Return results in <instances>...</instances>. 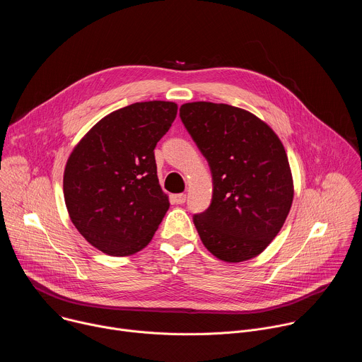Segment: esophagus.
I'll return each instance as SVG.
<instances>
[{
	"instance_id": "34e87169",
	"label": "esophagus",
	"mask_w": 362,
	"mask_h": 362,
	"mask_svg": "<svg viewBox=\"0 0 362 362\" xmlns=\"http://www.w3.org/2000/svg\"><path fill=\"white\" fill-rule=\"evenodd\" d=\"M173 202L176 204H183L186 202V194L185 193H179V194H173Z\"/></svg>"
}]
</instances>
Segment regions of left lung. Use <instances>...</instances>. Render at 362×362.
<instances>
[{"label":"left lung","instance_id":"1","mask_svg":"<svg viewBox=\"0 0 362 362\" xmlns=\"http://www.w3.org/2000/svg\"><path fill=\"white\" fill-rule=\"evenodd\" d=\"M180 119L212 172V203L193 216L202 243L229 264L261 255L293 200L282 141L253 113L223 103H185Z\"/></svg>","mask_w":362,"mask_h":362}]
</instances>
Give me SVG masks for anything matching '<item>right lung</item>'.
Instances as JSON below:
<instances>
[{
	"label": "right lung",
	"instance_id": "add662e5",
	"mask_svg": "<svg viewBox=\"0 0 362 362\" xmlns=\"http://www.w3.org/2000/svg\"><path fill=\"white\" fill-rule=\"evenodd\" d=\"M177 115L173 101H141L97 122L74 146L63 190L80 235L110 256L148 245L169 209L154 147Z\"/></svg>",
	"mask_w": 362,
	"mask_h": 362
}]
</instances>
